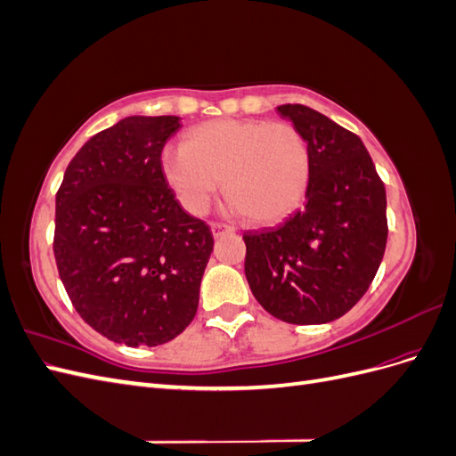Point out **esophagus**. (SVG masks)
Wrapping results in <instances>:
<instances>
[{
    "label": "esophagus",
    "instance_id": "obj_1",
    "mask_svg": "<svg viewBox=\"0 0 456 456\" xmlns=\"http://www.w3.org/2000/svg\"><path fill=\"white\" fill-rule=\"evenodd\" d=\"M211 232L215 238H220V236H224V233L233 232V228L228 224H223V223H211Z\"/></svg>",
    "mask_w": 456,
    "mask_h": 456
}]
</instances>
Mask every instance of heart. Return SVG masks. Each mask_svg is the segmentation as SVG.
<instances>
[{
    "instance_id": "b5f03b06",
    "label": "heart",
    "mask_w": 456,
    "mask_h": 456,
    "mask_svg": "<svg viewBox=\"0 0 456 456\" xmlns=\"http://www.w3.org/2000/svg\"><path fill=\"white\" fill-rule=\"evenodd\" d=\"M161 169L190 215L207 213L224 178L230 211L270 224L305 200L310 148L291 123L216 119L191 129L183 148L165 151Z\"/></svg>"
}]
</instances>
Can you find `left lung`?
<instances>
[{
	"label": "left lung",
	"mask_w": 456,
	"mask_h": 456,
	"mask_svg": "<svg viewBox=\"0 0 456 456\" xmlns=\"http://www.w3.org/2000/svg\"><path fill=\"white\" fill-rule=\"evenodd\" d=\"M310 148L306 203L272 230L245 232V278L273 317L329 323L355 306L382 262L386 190L362 139L302 104L278 106Z\"/></svg>",
	"instance_id": "1"
}]
</instances>
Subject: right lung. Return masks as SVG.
I'll return each mask as SVG.
<instances>
[{
    "mask_svg": "<svg viewBox=\"0 0 456 456\" xmlns=\"http://www.w3.org/2000/svg\"><path fill=\"white\" fill-rule=\"evenodd\" d=\"M176 116H129L81 146L57 191L53 251L74 308L102 337L158 346L194 320L213 233L175 200L161 151Z\"/></svg>",
    "mask_w": 456,
    "mask_h": 456,
    "instance_id": "right-lung-1",
    "label": "right lung"
}]
</instances>
